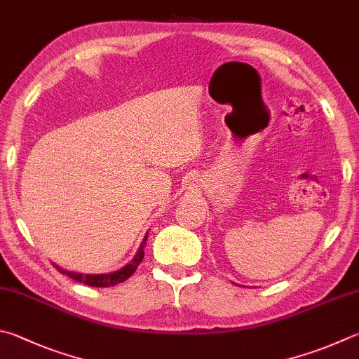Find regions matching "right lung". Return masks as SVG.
<instances>
[{
  "mask_svg": "<svg viewBox=\"0 0 359 359\" xmlns=\"http://www.w3.org/2000/svg\"><path fill=\"white\" fill-rule=\"evenodd\" d=\"M147 237H149V233H146V237H144V240H142L140 250H138V252H136V256L132 259V262L127 264L123 269L113 271V273H105V275H81V273L62 270L57 265H55V266L57 271L62 273V275H67L72 279H75L76 283L88 284V285H90V287H111V285L126 281V279L132 276L136 271V269H138V265L142 262V259H144V246L147 242Z\"/></svg>",
  "mask_w": 359,
  "mask_h": 359,
  "instance_id": "1",
  "label": "right lung"
}]
</instances>
